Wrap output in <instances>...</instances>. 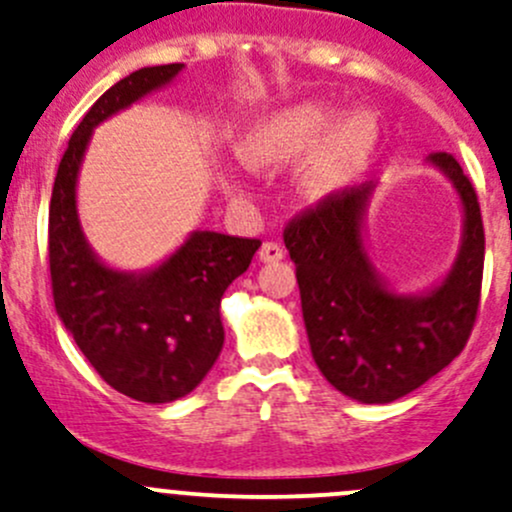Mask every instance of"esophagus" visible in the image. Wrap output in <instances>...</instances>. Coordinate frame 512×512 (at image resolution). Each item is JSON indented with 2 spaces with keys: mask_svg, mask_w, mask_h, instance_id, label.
Returning a JSON list of instances; mask_svg holds the SVG:
<instances>
[{
  "mask_svg": "<svg viewBox=\"0 0 512 512\" xmlns=\"http://www.w3.org/2000/svg\"><path fill=\"white\" fill-rule=\"evenodd\" d=\"M257 255H260V262H279L284 257V250L277 245V242H262Z\"/></svg>",
  "mask_w": 512,
  "mask_h": 512,
  "instance_id": "obj_1",
  "label": "esophagus"
}]
</instances>
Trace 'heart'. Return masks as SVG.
<instances>
[{"label":"heart","instance_id":"b5f03b06","mask_svg":"<svg viewBox=\"0 0 512 512\" xmlns=\"http://www.w3.org/2000/svg\"><path fill=\"white\" fill-rule=\"evenodd\" d=\"M380 142V125L365 107L343 112L321 98H304L265 112L235 142V154L252 171H279L304 157L297 188L309 201H324L363 174ZM235 191L233 184L225 186Z\"/></svg>","mask_w":512,"mask_h":512}]
</instances>
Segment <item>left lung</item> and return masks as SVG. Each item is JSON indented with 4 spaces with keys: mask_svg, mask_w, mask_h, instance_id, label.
Here are the masks:
<instances>
[{
    "mask_svg": "<svg viewBox=\"0 0 512 512\" xmlns=\"http://www.w3.org/2000/svg\"><path fill=\"white\" fill-rule=\"evenodd\" d=\"M427 164L449 179L461 203V242L449 272L417 294L397 292L368 250V181L326 198L284 230L297 265L306 336L324 378L351 400L387 405L410 395L464 351L481 297V208L451 154Z\"/></svg>",
    "mask_w": 512,
    "mask_h": 512,
    "instance_id": "obj_1",
    "label": "left lung"
}]
</instances>
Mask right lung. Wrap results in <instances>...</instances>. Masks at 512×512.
Here are the masks:
<instances>
[{
    "instance_id": "1",
    "label": "right lung",
    "mask_w": 512,
    "mask_h": 512,
    "mask_svg": "<svg viewBox=\"0 0 512 512\" xmlns=\"http://www.w3.org/2000/svg\"><path fill=\"white\" fill-rule=\"evenodd\" d=\"M184 63L149 66L112 85L75 127L48 211L56 314L100 378L161 405L196 390L223 351L220 299L250 267L260 240L193 230L159 265L127 272L102 262L78 215V176L93 129L179 78Z\"/></svg>"
}]
</instances>
